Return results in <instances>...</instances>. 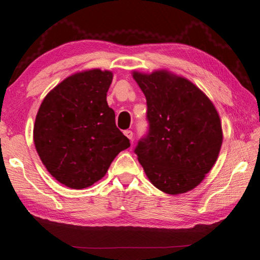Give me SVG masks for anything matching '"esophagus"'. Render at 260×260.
Returning a JSON list of instances; mask_svg holds the SVG:
<instances>
[{
	"instance_id": "obj_1",
	"label": "esophagus",
	"mask_w": 260,
	"mask_h": 260,
	"mask_svg": "<svg viewBox=\"0 0 260 260\" xmlns=\"http://www.w3.org/2000/svg\"><path fill=\"white\" fill-rule=\"evenodd\" d=\"M124 134H125V135L127 136V138H128L131 141L133 140V132H132V131H125Z\"/></svg>"
}]
</instances>
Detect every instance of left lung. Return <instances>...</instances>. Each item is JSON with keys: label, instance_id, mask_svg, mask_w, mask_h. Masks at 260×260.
Instances as JSON below:
<instances>
[{"label": "left lung", "instance_id": "1", "mask_svg": "<svg viewBox=\"0 0 260 260\" xmlns=\"http://www.w3.org/2000/svg\"><path fill=\"white\" fill-rule=\"evenodd\" d=\"M147 99L149 132L135 148L140 164L159 190L178 195L203 181L222 144L219 113L199 87L183 77L157 70L134 71Z\"/></svg>", "mask_w": 260, "mask_h": 260}]
</instances>
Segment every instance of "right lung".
I'll list each match as a JSON object with an SVG mask.
<instances>
[{"instance_id":"obj_1","label":"right lung","mask_w":260,"mask_h":260,"mask_svg":"<svg viewBox=\"0 0 260 260\" xmlns=\"http://www.w3.org/2000/svg\"><path fill=\"white\" fill-rule=\"evenodd\" d=\"M112 78L100 69L74 73L47 94L38 111L35 149L48 172L69 188L98 182L131 146L107 102Z\"/></svg>"}]
</instances>
